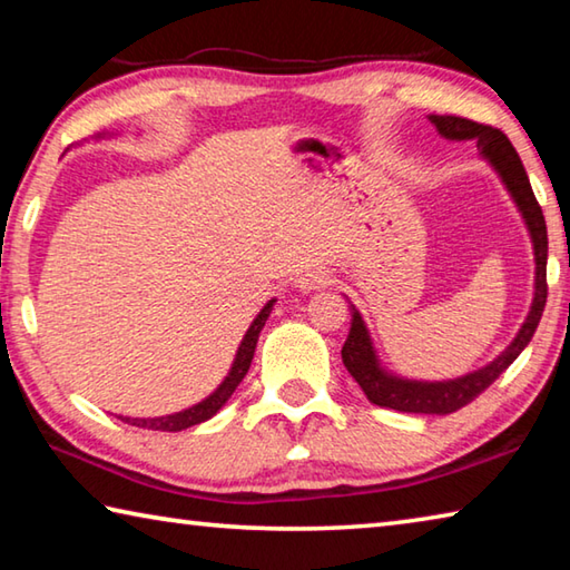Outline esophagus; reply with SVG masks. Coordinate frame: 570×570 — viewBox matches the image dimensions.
Here are the masks:
<instances>
[{"instance_id":"obj_1","label":"esophagus","mask_w":570,"mask_h":570,"mask_svg":"<svg viewBox=\"0 0 570 570\" xmlns=\"http://www.w3.org/2000/svg\"><path fill=\"white\" fill-rule=\"evenodd\" d=\"M330 282H332L330 274H324V272H306V274L298 276L296 286L304 288V292H312V288H322V286L330 284Z\"/></svg>"}]
</instances>
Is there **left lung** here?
I'll return each instance as SVG.
<instances>
[{"mask_svg":"<svg viewBox=\"0 0 570 570\" xmlns=\"http://www.w3.org/2000/svg\"><path fill=\"white\" fill-rule=\"evenodd\" d=\"M432 122L438 125V130L450 140H475L478 150L493 163L500 178L510 190V196L515 198V204L523 214L530 238H533L535 248V298L530 306V314L523 324V330L518 332L513 344L498 356L495 362H490L482 370L465 374L460 380L450 382H410L392 377L377 364L374 356L370 334L362 316L352 306V330L346 342L342 346V362L350 370L352 377L360 384L366 400L380 404V407L400 410V412H414V414H450L465 407L478 394L485 392L500 374H503L510 364L518 360V354L525 350L528 342L533 340L538 330L540 316H543L546 298H548V282H546V264H548V230L546 218L540 210L538 200L530 188V180L525 176L523 163L513 148V142L508 140L503 130L493 128V125H482L468 118H458V115H432Z\"/></svg>","mask_w":570,"mask_h":570,"instance_id":"obj_1","label":"left lung"}]
</instances>
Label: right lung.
Wrapping results in <instances>:
<instances>
[{
	"mask_svg": "<svg viewBox=\"0 0 570 570\" xmlns=\"http://www.w3.org/2000/svg\"><path fill=\"white\" fill-rule=\"evenodd\" d=\"M272 306H274V302H268L262 308V314H258L256 320H254V324L248 326V332L244 336V342H240V346H238L236 362H234V366H230L228 377L224 380V384H220V387L214 394H210V397H206L204 402H198V404H193V407L183 410V412L166 414V417H122V422L135 424V428H142V430L180 432V430L193 428V424H200V422H206V420L214 417V414L228 402L230 394H234V390L238 387L240 380L246 377L250 360H254V352H256L258 334H262L264 324L268 320V314H272Z\"/></svg>",
	"mask_w": 570,
	"mask_h": 570,
	"instance_id": "1",
	"label": "right lung"
}]
</instances>
